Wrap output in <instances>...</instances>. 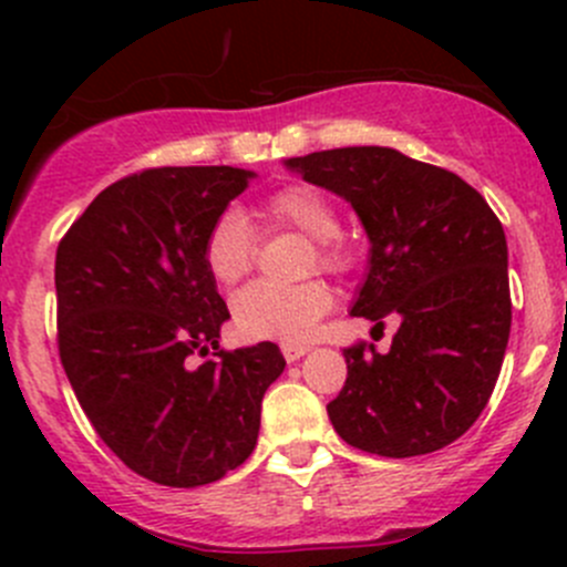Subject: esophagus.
Wrapping results in <instances>:
<instances>
[{
  "label": "esophagus",
  "instance_id": "esophagus-1",
  "mask_svg": "<svg viewBox=\"0 0 567 567\" xmlns=\"http://www.w3.org/2000/svg\"><path fill=\"white\" fill-rule=\"evenodd\" d=\"M307 351H310V346H305V342H285L282 346V357L288 359V362H296V359L305 357Z\"/></svg>",
  "mask_w": 567,
  "mask_h": 567
}]
</instances>
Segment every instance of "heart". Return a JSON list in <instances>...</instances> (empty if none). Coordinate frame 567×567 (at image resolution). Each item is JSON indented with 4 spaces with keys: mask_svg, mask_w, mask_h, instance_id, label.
Segmentation results:
<instances>
[{
    "mask_svg": "<svg viewBox=\"0 0 567 567\" xmlns=\"http://www.w3.org/2000/svg\"><path fill=\"white\" fill-rule=\"evenodd\" d=\"M260 216L271 227H288L312 238L310 271L323 268L331 274H346L351 268V247L337 236V210L320 188L310 183L277 188L266 197ZM255 230L238 210H225L205 233L203 262L210 279L221 288L241 282L255 266ZM331 305L334 293L323 279H307L301 285L251 282L233 299V320L236 329L251 340L305 342Z\"/></svg>",
    "mask_w": 567,
    "mask_h": 567,
    "instance_id": "heart-1",
    "label": "heart"
}]
</instances>
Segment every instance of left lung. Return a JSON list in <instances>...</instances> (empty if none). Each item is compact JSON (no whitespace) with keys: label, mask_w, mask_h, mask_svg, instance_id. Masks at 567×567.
Instances as JSON below:
<instances>
[{"label":"left lung","mask_w":567,"mask_h":567,"mask_svg":"<svg viewBox=\"0 0 567 567\" xmlns=\"http://www.w3.org/2000/svg\"><path fill=\"white\" fill-rule=\"evenodd\" d=\"M288 167L346 197L368 230L351 316L400 318L386 353L364 340L342 348L348 379L326 405L331 425L384 458L447 447L488 405L511 337L502 221L463 177L392 147H337Z\"/></svg>","instance_id":"left-lung-1"}]
</instances>
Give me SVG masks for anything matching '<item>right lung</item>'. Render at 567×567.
Instances as JSON below:
<instances>
[{"mask_svg":"<svg viewBox=\"0 0 567 567\" xmlns=\"http://www.w3.org/2000/svg\"><path fill=\"white\" fill-rule=\"evenodd\" d=\"M251 173L153 167L106 186L56 247V348L79 405L131 472L197 488L249 458L285 370L274 342L225 351L230 312L203 241ZM210 355L203 365L190 357Z\"/></svg>","mask_w":567,"mask_h":567,"instance_id":"obj_1","label":"right lung"}]
</instances>
